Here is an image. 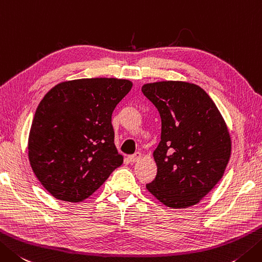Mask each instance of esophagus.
Instances as JSON below:
<instances>
[{"label": "esophagus", "instance_id": "34e87169", "mask_svg": "<svg viewBox=\"0 0 262 262\" xmlns=\"http://www.w3.org/2000/svg\"><path fill=\"white\" fill-rule=\"evenodd\" d=\"M141 153L140 152H136L135 155H133V156H129L128 157V160H129V162H132V163H134V162H137L138 160H140L141 159Z\"/></svg>", "mask_w": 262, "mask_h": 262}]
</instances>
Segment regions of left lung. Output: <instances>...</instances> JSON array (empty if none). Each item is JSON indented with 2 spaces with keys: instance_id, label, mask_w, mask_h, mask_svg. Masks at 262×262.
Returning <instances> with one entry per match:
<instances>
[{
  "instance_id": "obj_1",
  "label": "left lung",
  "mask_w": 262,
  "mask_h": 262,
  "mask_svg": "<svg viewBox=\"0 0 262 262\" xmlns=\"http://www.w3.org/2000/svg\"><path fill=\"white\" fill-rule=\"evenodd\" d=\"M142 92L161 118V141L153 157L158 172L147 191L165 206L200 202L222 179L232 142L218 107L206 91L186 81L145 84Z\"/></svg>"
}]
</instances>
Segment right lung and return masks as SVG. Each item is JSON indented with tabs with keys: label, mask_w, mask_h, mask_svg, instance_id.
<instances>
[{
	"label": "right lung",
	"mask_w": 262,
	"mask_h": 262,
	"mask_svg": "<svg viewBox=\"0 0 262 262\" xmlns=\"http://www.w3.org/2000/svg\"><path fill=\"white\" fill-rule=\"evenodd\" d=\"M132 86L117 78L69 80L40 101L29 133L28 157L36 177L55 199L83 201L121 166L111 116Z\"/></svg>",
	"instance_id": "add662e5"
}]
</instances>
